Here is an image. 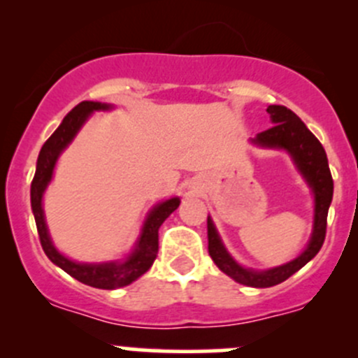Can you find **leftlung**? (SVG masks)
Segmentation results:
<instances>
[{
	"mask_svg": "<svg viewBox=\"0 0 358 358\" xmlns=\"http://www.w3.org/2000/svg\"><path fill=\"white\" fill-rule=\"evenodd\" d=\"M266 112H268L273 126L266 131L258 133L255 138H251V143H255L259 149L286 150L289 154L296 169L313 194V227L308 244L294 259L284 263V265L272 266V268L255 270L239 265L232 258V255L223 246L222 237H220L211 216H208L209 256L223 273L232 277L236 282L249 287H272L284 282L320 251L324 239H326L327 211H329L331 201H333L334 189L326 150H324L322 143L315 138V135L306 128L305 122L284 106H268Z\"/></svg>",
	"mask_w": 358,
	"mask_h": 358,
	"instance_id": "1",
	"label": "left lung"
}]
</instances>
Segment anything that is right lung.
I'll return each instance as SVG.
<instances>
[{"label": "right lung", "instance_id": "1", "mask_svg": "<svg viewBox=\"0 0 358 358\" xmlns=\"http://www.w3.org/2000/svg\"><path fill=\"white\" fill-rule=\"evenodd\" d=\"M110 109H114V106H110V103L86 100V102L78 103L69 112L59 128L53 131V135L46 140L45 145L39 150L34 178L31 183V208L34 213L36 227H38L39 241H41L45 255L48 256L50 262L60 266L64 272L74 277L76 280L86 284V286L96 287V289H119V287L129 286L152 266L159 249V227L180 206V197H171V199H166L154 206L147 213L145 222H143L140 236L131 252L122 259H112V262L102 263H79L67 258L55 248L45 220L43 196L48 189L50 182H52L60 154L71 145L79 129L90 119V115L96 110Z\"/></svg>", "mask_w": 358, "mask_h": 358}]
</instances>
